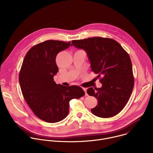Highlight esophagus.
Returning <instances> with one entry per match:
<instances>
[{
    "label": "esophagus",
    "instance_id": "34e87169",
    "mask_svg": "<svg viewBox=\"0 0 153 153\" xmlns=\"http://www.w3.org/2000/svg\"><path fill=\"white\" fill-rule=\"evenodd\" d=\"M83 91H85V96H88V94H87V93H86V90H87V89L86 88H83Z\"/></svg>",
    "mask_w": 153,
    "mask_h": 153
}]
</instances>
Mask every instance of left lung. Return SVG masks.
I'll list each match as a JSON object with an SVG mask.
<instances>
[{
  "label": "left lung",
  "instance_id": "obj_1",
  "mask_svg": "<svg viewBox=\"0 0 153 153\" xmlns=\"http://www.w3.org/2000/svg\"><path fill=\"white\" fill-rule=\"evenodd\" d=\"M84 50L91 63V71L98 74L101 88L87 90L98 103L91 113L102 117H111L126 105L134 87L132 63L126 51L115 40L94 37L71 41V46Z\"/></svg>",
  "mask_w": 153,
  "mask_h": 153
}]
</instances>
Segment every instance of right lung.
<instances>
[{"instance_id": "1", "label": "right lung", "mask_w": 153, "mask_h": 153, "mask_svg": "<svg viewBox=\"0 0 153 153\" xmlns=\"http://www.w3.org/2000/svg\"><path fill=\"white\" fill-rule=\"evenodd\" d=\"M69 42L49 40L33 47L26 54L19 73L23 96L34 114L41 120L56 123L69 113V102L85 95L78 86L56 84L54 76L59 71L57 54L70 47Z\"/></svg>"}]
</instances>
